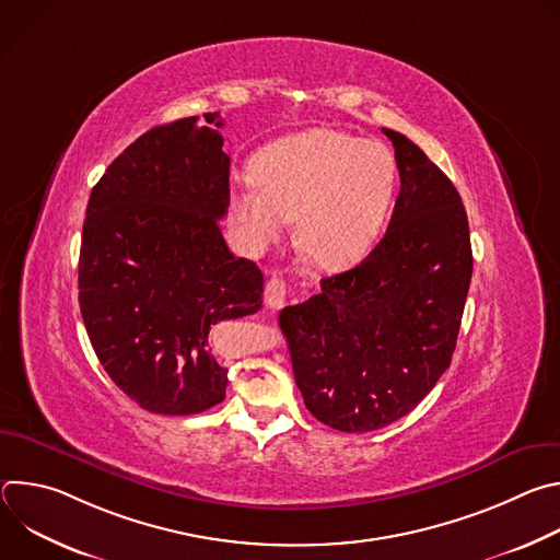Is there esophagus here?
I'll use <instances>...</instances> for the list:
<instances>
[{"label":"esophagus","mask_w":560,"mask_h":560,"mask_svg":"<svg viewBox=\"0 0 560 560\" xmlns=\"http://www.w3.org/2000/svg\"><path fill=\"white\" fill-rule=\"evenodd\" d=\"M285 281L281 277H270L268 283H266V303L272 307V310H279L283 307L285 303Z\"/></svg>","instance_id":"34e87169"}]
</instances>
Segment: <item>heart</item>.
Returning <instances> with one entry per match:
<instances>
[{
    "label": "heart",
    "mask_w": 560,
    "mask_h": 560,
    "mask_svg": "<svg viewBox=\"0 0 560 560\" xmlns=\"http://www.w3.org/2000/svg\"><path fill=\"white\" fill-rule=\"evenodd\" d=\"M253 179L230 190L244 244L261 253L294 219L296 244L324 270L357 264L385 225L396 186L394 154L372 139L312 128L266 145Z\"/></svg>",
    "instance_id": "b5f03b06"
}]
</instances>
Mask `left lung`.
Wrapping results in <instances>:
<instances>
[{
  "instance_id": "obj_1",
  "label": "left lung",
  "mask_w": 560,
  "mask_h": 560,
  "mask_svg": "<svg viewBox=\"0 0 560 560\" xmlns=\"http://www.w3.org/2000/svg\"><path fill=\"white\" fill-rule=\"evenodd\" d=\"M383 132L401 177L385 236L357 268L279 314L305 408L350 434L398 421L436 385L471 279L458 190L406 135Z\"/></svg>"
}]
</instances>
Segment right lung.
<instances>
[{
    "mask_svg": "<svg viewBox=\"0 0 560 560\" xmlns=\"http://www.w3.org/2000/svg\"><path fill=\"white\" fill-rule=\"evenodd\" d=\"M156 126L91 192L79 250V307L93 350L135 404L199 415L225 398L212 326L261 307L264 275L234 257L219 228L230 156L219 113Z\"/></svg>",
    "mask_w": 560,
    "mask_h": 560,
    "instance_id": "1",
    "label": "right lung"
}]
</instances>
